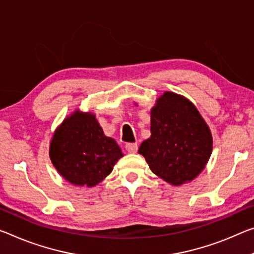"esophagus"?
<instances>
[{
	"mask_svg": "<svg viewBox=\"0 0 254 254\" xmlns=\"http://www.w3.org/2000/svg\"><path fill=\"white\" fill-rule=\"evenodd\" d=\"M126 149L127 152H130V154H134V152L138 151V144L136 143H127L126 144Z\"/></svg>",
	"mask_w": 254,
	"mask_h": 254,
	"instance_id": "obj_1",
	"label": "esophagus"
}]
</instances>
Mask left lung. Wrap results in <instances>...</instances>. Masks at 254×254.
Here are the masks:
<instances>
[{
    "label": "left lung",
    "mask_w": 254,
    "mask_h": 254,
    "mask_svg": "<svg viewBox=\"0 0 254 254\" xmlns=\"http://www.w3.org/2000/svg\"><path fill=\"white\" fill-rule=\"evenodd\" d=\"M151 136L141 154L160 179L181 185L196 178L212 150L210 130L194 105L174 92H165L151 110Z\"/></svg>",
    "instance_id": "left-lung-1"
}]
</instances>
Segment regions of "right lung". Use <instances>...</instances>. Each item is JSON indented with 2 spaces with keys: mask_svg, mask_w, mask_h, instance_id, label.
<instances>
[{
  "mask_svg": "<svg viewBox=\"0 0 254 254\" xmlns=\"http://www.w3.org/2000/svg\"><path fill=\"white\" fill-rule=\"evenodd\" d=\"M122 156L119 144L104 134L90 113L76 112L64 120L50 147L51 160L58 172L80 187L102 182Z\"/></svg>",
  "mask_w": 254,
  "mask_h": 254,
  "instance_id": "right-lung-1",
  "label": "right lung"
}]
</instances>
